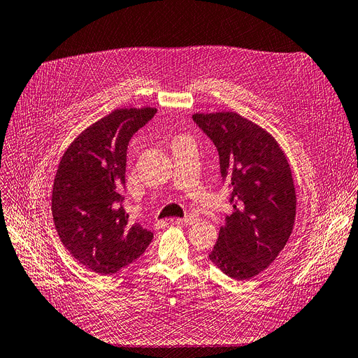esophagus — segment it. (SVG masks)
Returning a JSON list of instances; mask_svg holds the SVG:
<instances>
[{"label": "esophagus", "mask_w": 358, "mask_h": 358, "mask_svg": "<svg viewBox=\"0 0 358 358\" xmlns=\"http://www.w3.org/2000/svg\"><path fill=\"white\" fill-rule=\"evenodd\" d=\"M196 221H197V216L196 215H187V216H184V217H176V220H174V222L185 224V225H192Z\"/></svg>", "instance_id": "1"}]
</instances>
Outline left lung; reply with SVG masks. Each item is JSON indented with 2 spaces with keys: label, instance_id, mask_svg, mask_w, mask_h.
<instances>
[{
  "label": "left lung",
  "instance_id": "obj_1",
  "mask_svg": "<svg viewBox=\"0 0 358 358\" xmlns=\"http://www.w3.org/2000/svg\"><path fill=\"white\" fill-rule=\"evenodd\" d=\"M193 120L217 149L234 208L209 259L229 278L245 281L265 271L291 236L297 208L291 168L272 134L237 113Z\"/></svg>",
  "mask_w": 358,
  "mask_h": 358
}]
</instances>
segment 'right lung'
<instances>
[{"label":"right lung","instance_id":"add662e5","mask_svg":"<svg viewBox=\"0 0 358 358\" xmlns=\"http://www.w3.org/2000/svg\"><path fill=\"white\" fill-rule=\"evenodd\" d=\"M155 114L150 106L115 110L77 136L59 161L51 208L55 229L70 255L96 273L130 265L153 238L129 220L121 192L130 138Z\"/></svg>","mask_w":358,"mask_h":358}]
</instances>
